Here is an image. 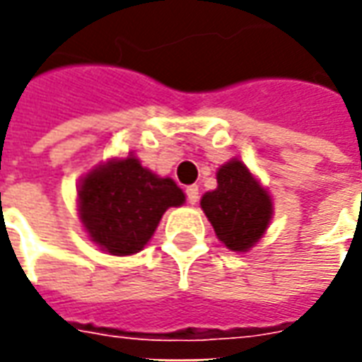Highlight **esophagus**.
<instances>
[{
  "label": "esophagus",
  "mask_w": 362,
  "mask_h": 362,
  "mask_svg": "<svg viewBox=\"0 0 362 362\" xmlns=\"http://www.w3.org/2000/svg\"><path fill=\"white\" fill-rule=\"evenodd\" d=\"M186 197H188V204L196 205L199 199V188L197 186H188L186 188Z\"/></svg>",
  "instance_id": "obj_1"
}]
</instances>
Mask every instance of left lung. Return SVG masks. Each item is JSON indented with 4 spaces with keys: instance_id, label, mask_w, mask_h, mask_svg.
<instances>
[{
    "instance_id": "1",
    "label": "left lung",
    "mask_w": 362,
    "mask_h": 362,
    "mask_svg": "<svg viewBox=\"0 0 362 362\" xmlns=\"http://www.w3.org/2000/svg\"><path fill=\"white\" fill-rule=\"evenodd\" d=\"M202 209L228 250L248 252L267 230L273 202L243 160L233 158L217 170V188L204 194Z\"/></svg>"
}]
</instances>
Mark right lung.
<instances>
[{"instance_id":"obj_1","label":"right lung","mask_w":362,"mask_h":362,"mask_svg":"<svg viewBox=\"0 0 362 362\" xmlns=\"http://www.w3.org/2000/svg\"><path fill=\"white\" fill-rule=\"evenodd\" d=\"M79 219L89 238L112 256H132L145 248L168 207L184 204L173 178H160L139 158H112L81 178Z\"/></svg>"}]
</instances>
